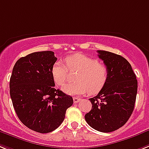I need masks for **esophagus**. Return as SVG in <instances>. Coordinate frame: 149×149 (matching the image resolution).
Wrapping results in <instances>:
<instances>
[{
  "label": "esophagus",
  "mask_w": 149,
  "mask_h": 149,
  "mask_svg": "<svg viewBox=\"0 0 149 149\" xmlns=\"http://www.w3.org/2000/svg\"><path fill=\"white\" fill-rule=\"evenodd\" d=\"M72 99H73V102H74L75 104H77V103H78L79 102H80V98H78V97H73V98H72Z\"/></svg>",
  "instance_id": "1"
}]
</instances>
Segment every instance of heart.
<instances>
[{"label":"heart","mask_w":149,"mask_h":149,"mask_svg":"<svg viewBox=\"0 0 149 149\" xmlns=\"http://www.w3.org/2000/svg\"><path fill=\"white\" fill-rule=\"evenodd\" d=\"M65 66L57 61L51 67V76L57 86L64 84L68 77V69L70 72L79 71L74 77L75 82L64 85L63 92L71 95H84L88 92L95 95L105 86L109 77V70L105 64L81 54H76L66 57Z\"/></svg>","instance_id":"b5f03b06"}]
</instances>
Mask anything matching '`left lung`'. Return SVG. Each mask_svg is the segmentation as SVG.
Instances as JSON below:
<instances>
[{
    "mask_svg": "<svg viewBox=\"0 0 149 149\" xmlns=\"http://www.w3.org/2000/svg\"><path fill=\"white\" fill-rule=\"evenodd\" d=\"M109 70L105 86L89 101L92 110L85 115L90 127L110 132L123 127L130 117L136 102L138 82L130 63L122 56L98 51Z\"/></svg>",
    "mask_w": 149,
    "mask_h": 149,
    "instance_id": "1",
    "label": "left lung"
}]
</instances>
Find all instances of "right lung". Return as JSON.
I'll use <instances>...</instances> for the list:
<instances>
[{
    "mask_svg": "<svg viewBox=\"0 0 149 149\" xmlns=\"http://www.w3.org/2000/svg\"><path fill=\"white\" fill-rule=\"evenodd\" d=\"M57 61L53 51L34 52L16 62L10 80V94L17 117L40 133L52 132L65 118L73 100L54 88L51 67Z\"/></svg>",
    "mask_w": 149,
    "mask_h": 149,
    "instance_id": "right-lung-1",
    "label": "right lung"
}]
</instances>
